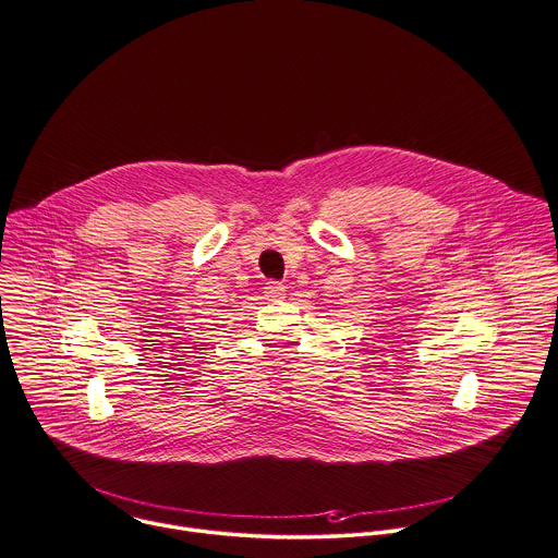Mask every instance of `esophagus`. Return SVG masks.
<instances>
[{
    "mask_svg": "<svg viewBox=\"0 0 558 558\" xmlns=\"http://www.w3.org/2000/svg\"><path fill=\"white\" fill-rule=\"evenodd\" d=\"M265 295H267L269 300H280V298L287 295V287H284L282 282L271 280V282H267V287H265Z\"/></svg>",
    "mask_w": 558,
    "mask_h": 558,
    "instance_id": "34e87169",
    "label": "esophagus"
}]
</instances>
